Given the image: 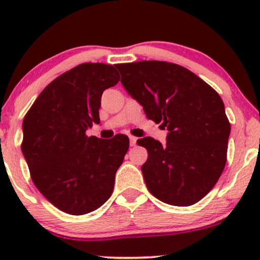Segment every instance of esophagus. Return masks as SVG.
I'll return each instance as SVG.
<instances>
[{
	"instance_id": "obj_1",
	"label": "esophagus",
	"mask_w": 260,
	"mask_h": 260,
	"mask_svg": "<svg viewBox=\"0 0 260 260\" xmlns=\"http://www.w3.org/2000/svg\"><path fill=\"white\" fill-rule=\"evenodd\" d=\"M136 143H137V138L133 137V136H129V145L136 146Z\"/></svg>"
}]
</instances>
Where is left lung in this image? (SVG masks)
<instances>
[{"label": "left lung", "instance_id": "1", "mask_svg": "<svg viewBox=\"0 0 260 260\" xmlns=\"http://www.w3.org/2000/svg\"><path fill=\"white\" fill-rule=\"evenodd\" d=\"M115 68L147 118L169 131L164 146L152 137L137 141L148 152L141 167L147 188L162 203L193 205L214 187L226 164L230 123L222 99L174 62L143 60Z\"/></svg>", "mask_w": 260, "mask_h": 260}]
</instances>
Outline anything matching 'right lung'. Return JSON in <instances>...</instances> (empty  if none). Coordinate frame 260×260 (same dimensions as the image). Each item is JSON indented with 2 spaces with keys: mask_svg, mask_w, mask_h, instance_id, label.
Instances as JSON below:
<instances>
[{
  "mask_svg": "<svg viewBox=\"0 0 260 260\" xmlns=\"http://www.w3.org/2000/svg\"><path fill=\"white\" fill-rule=\"evenodd\" d=\"M118 81L112 65L84 62L52 80L23 118L21 149L31 180L67 214L96 210L113 192L129 140L125 135L102 140L85 132L101 122L102 94Z\"/></svg>",
  "mask_w": 260,
  "mask_h": 260,
  "instance_id": "right-lung-1",
  "label": "right lung"
}]
</instances>
